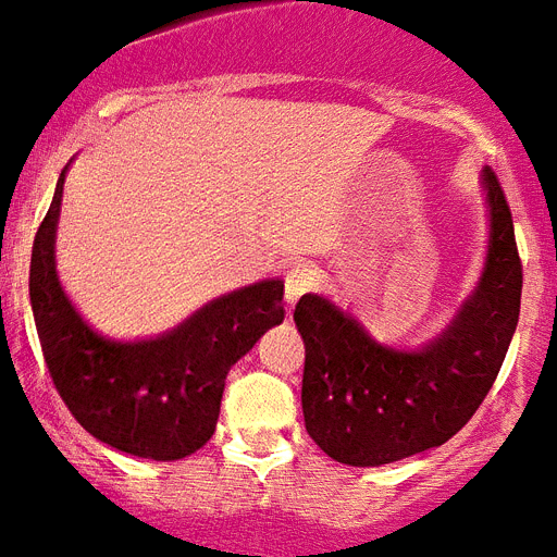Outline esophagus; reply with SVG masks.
I'll return each instance as SVG.
<instances>
[{"label":"esophagus","instance_id":"1","mask_svg":"<svg viewBox=\"0 0 557 557\" xmlns=\"http://www.w3.org/2000/svg\"><path fill=\"white\" fill-rule=\"evenodd\" d=\"M310 283H313V277H310V269L305 263L290 267V272L285 274V305H288V310H294V305L310 288Z\"/></svg>","mask_w":557,"mask_h":557}]
</instances>
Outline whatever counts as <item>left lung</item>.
Segmentation results:
<instances>
[{
  "label": "left lung",
  "mask_w": 557,
  "mask_h": 557,
  "mask_svg": "<svg viewBox=\"0 0 557 557\" xmlns=\"http://www.w3.org/2000/svg\"><path fill=\"white\" fill-rule=\"evenodd\" d=\"M480 180L488 208L483 269L433 338L397 347L374 338L352 310L324 294L297 302L305 428L338 463L383 466L441 447L497 380L519 322L522 260L497 174L483 169Z\"/></svg>",
  "instance_id": "8db88e82"
}]
</instances>
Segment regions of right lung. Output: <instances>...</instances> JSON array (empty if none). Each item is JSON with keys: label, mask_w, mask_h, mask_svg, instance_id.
<instances>
[{"label": "right lung", "mask_w": 557, "mask_h": 557, "mask_svg": "<svg viewBox=\"0 0 557 557\" xmlns=\"http://www.w3.org/2000/svg\"><path fill=\"white\" fill-rule=\"evenodd\" d=\"M69 166L60 172L29 263V302L54 388L108 447L147 460L188 458L216 430L230 369L285 319L283 280L227 290L147 338L99 333L60 283L54 258Z\"/></svg>", "instance_id": "1"}]
</instances>
